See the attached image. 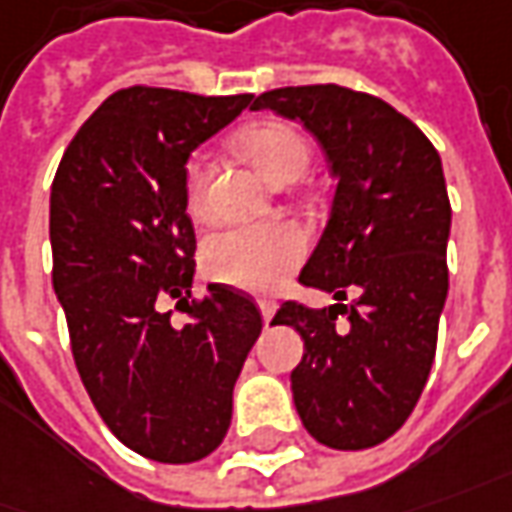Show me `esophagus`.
I'll return each instance as SVG.
<instances>
[{
  "instance_id": "34e87169",
  "label": "esophagus",
  "mask_w": 512,
  "mask_h": 512,
  "mask_svg": "<svg viewBox=\"0 0 512 512\" xmlns=\"http://www.w3.org/2000/svg\"><path fill=\"white\" fill-rule=\"evenodd\" d=\"M257 308H260V314H263V322L269 325L271 316H274V308H277L274 300H266V297H263V300H257Z\"/></svg>"
}]
</instances>
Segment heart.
<instances>
[{
  "instance_id": "1",
  "label": "heart",
  "mask_w": 512,
  "mask_h": 512,
  "mask_svg": "<svg viewBox=\"0 0 512 512\" xmlns=\"http://www.w3.org/2000/svg\"><path fill=\"white\" fill-rule=\"evenodd\" d=\"M241 154L271 184L294 182L311 162L308 142L297 128L285 123H260L238 134ZM212 162L207 154H193L184 168V204L193 215L207 210ZM305 235L291 224H252L229 227L210 235L201 260L210 277L243 291L266 294L283 283L305 257Z\"/></svg>"
}]
</instances>
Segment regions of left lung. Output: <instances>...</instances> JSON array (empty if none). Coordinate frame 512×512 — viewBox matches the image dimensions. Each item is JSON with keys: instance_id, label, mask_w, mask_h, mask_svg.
<instances>
[{"instance_id": "1", "label": "left lung", "mask_w": 512, "mask_h": 512, "mask_svg": "<svg viewBox=\"0 0 512 512\" xmlns=\"http://www.w3.org/2000/svg\"><path fill=\"white\" fill-rule=\"evenodd\" d=\"M252 109L305 125L336 179L325 232L300 271L302 285L336 305L288 300L271 319L305 342L294 406L322 446L373 448L412 415L437 350L451 232L443 162L401 111L336 83L271 89Z\"/></svg>"}]
</instances>
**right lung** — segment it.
Masks as SVG:
<instances>
[{
  "label": "right lung",
  "mask_w": 512,
  "mask_h": 512,
  "mask_svg": "<svg viewBox=\"0 0 512 512\" xmlns=\"http://www.w3.org/2000/svg\"><path fill=\"white\" fill-rule=\"evenodd\" d=\"M249 100L120 89L81 125L52 182V288L75 367L111 434L148 460L196 462L224 443L263 330L252 297L221 283L187 305L184 328L162 311L187 302L196 274L187 159Z\"/></svg>",
  "instance_id": "right-lung-1"
}]
</instances>
